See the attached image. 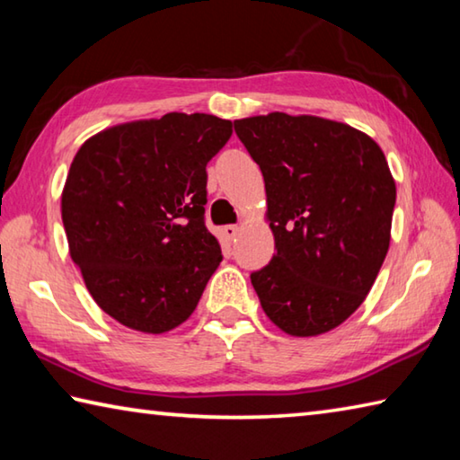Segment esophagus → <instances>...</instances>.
Returning <instances> with one entry per match:
<instances>
[{
	"mask_svg": "<svg viewBox=\"0 0 460 460\" xmlns=\"http://www.w3.org/2000/svg\"><path fill=\"white\" fill-rule=\"evenodd\" d=\"M237 233H239V225H227V227L223 229V235L227 237L229 241H233L237 237Z\"/></svg>",
	"mask_w": 460,
	"mask_h": 460,
	"instance_id": "obj_1",
	"label": "esophagus"
}]
</instances>
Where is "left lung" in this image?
<instances>
[{
    "mask_svg": "<svg viewBox=\"0 0 460 460\" xmlns=\"http://www.w3.org/2000/svg\"><path fill=\"white\" fill-rule=\"evenodd\" d=\"M266 182L276 253L252 274L263 313L292 337L337 329L381 270L395 182L381 147L347 123L268 113L235 121Z\"/></svg>",
    "mask_w": 460,
    "mask_h": 460,
    "instance_id": "1",
    "label": "left lung"
}]
</instances>
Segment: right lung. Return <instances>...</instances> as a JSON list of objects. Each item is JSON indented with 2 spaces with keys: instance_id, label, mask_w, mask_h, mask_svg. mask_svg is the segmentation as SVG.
Listing matches in <instances>:
<instances>
[{
  "instance_id": "right-lung-1",
  "label": "right lung",
  "mask_w": 460,
  "mask_h": 460,
  "mask_svg": "<svg viewBox=\"0 0 460 460\" xmlns=\"http://www.w3.org/2000/svg\"><path fill=\"white\" fill-rule=\"evenodd\" d=\"M229 119L166 113L99 131L62 189L68 252L93 300L119 324L162 334L197 308L223 260L205 225L207 164Z\"/></svg>"
}]
</instances>
